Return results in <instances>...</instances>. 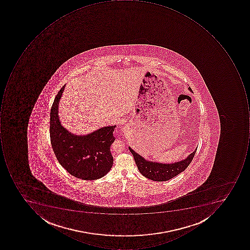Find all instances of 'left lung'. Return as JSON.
<instances>
[{"label": "left lung", "instance_id": "8db88e82", "mask_svg": "<svg viewBox=\"0 0 250 250\" xmlns=\"http://www.w3.org/2000/svg\"><path fill=\"white\" fill-rule=\"evenodd\" d=\"M188 89L192 92V90L190 87ZM128 148L129 150L134 156L136 165H137L139 171L141 172V174L149 180L157 182L167 181L184 171L191 163L194 155H195L196 151H197V148H196L192 153L190 154L186 159L181 162L172 164H162L148 162L137 152H134L131 147H128Z\"/></svg>", "mask_w": 250, "mask_h": 250}]
</instances>
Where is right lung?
<instances>
[{
	"instance_id": "obj_1",
	"label": "right lung",
	"mask_w": 250,
	"mask_h": 250,
	"mask_svg": "<svg viewBox=\"0 0 250 250\" xmlns=\"http://www.w3.org/2000/svg\"><path fill=\"white\" fill-rule=\"evenodd\" d=\"M63 85L50 111L49 134L52 149L59 164L72 176L84 180L102 178L111 169L110 146L115 141L114 126H106L84 136L75 135L61 125L58 115Z\"/></svg>"
}]
</instances>
